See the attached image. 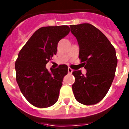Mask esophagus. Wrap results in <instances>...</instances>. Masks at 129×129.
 I'll use <instances>...</instances> for the list:
<instances>
[{
    "label": "esophagus",
    "instance_id": "obj_1",
    "mask_svg": "<svg viewBox=\"0 0 129 129\" xmlns=\"http://www.w3.org/2000/svg\"><path fill=\"white\" fill-rule=\"evenodd\" d=\"M68 74H72V73L73 72V70L71 68H68Z\"/></svg>",
    "mask_w": 129,
    "mask_h": 129
}]
</instances>
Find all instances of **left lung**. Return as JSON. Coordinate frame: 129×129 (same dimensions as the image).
Masks as SVG:
<instances>
[{
  "mask_svg": "<svg viewBox=\"0 0 129 129\" xmlns=\"http://www.w3.org/2000/svg\"><path fill=\"white\" fill-rule=\"evenodd\" d=\"M71 33L76 38L80 47L79 58L86 74L74 71L72 85L76 100L85 105L97 104L103 99L114 80L117 58L116 51L107 37L89 23L70 25Z\"/></svg>",
  "mask_w": 129,
  "mask_h": 129,
  "instance_id": "8db88e82",
  "label": "left lung"
}]
</instances>
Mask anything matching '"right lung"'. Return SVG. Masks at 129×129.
I'll use <instances>...</instances> for the list:
<instances>
[{
  "instance_id": "obj_1",
  "label": "right lung",
  "mask_w": 129,
  "mask_h": 129,
  "mask_svg": "<svg viewBox=\"0 0 129 129\" xmlns=\"http://www.w3.org/2000/svg\"><path fill=\"white\" fill-rule=\"evenodd\" d=\"M70 31L67 25L41 27L19 52L15 62L16 80L23 95L33 106L47 108L58 100L68 66L60 65L49 71L46 64L56 54L59 41Z\"/></svg>"
}]
</instances>
